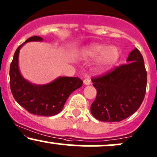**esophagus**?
<instances>
[{
  "mask_svg": "<svg viewBox=\"0 0 157 157\" xmlns=\"http://www.w3.org/2000/svg\"><path fill=\"white\" fill-rule=\"evenodd\" d=\"M83 83L85 84V85H90V84L91 83V79H90V77H89V76L85 77V78H84L83 80Z\"/></svg>",
  "mask_w": 157,
  "mask_h": 157,
  "instance_id": "34e87169",
  "label": "esophagus"
}]
</instances>
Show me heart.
I'll return each mask as SVG.
<instances>
[{"label":"heart","mask_w":157,"mask_h":157,"mask_svg":"<svg viewBox=\"0 0 157 157\" xmlns=\"http://www.w3.org/2000/svg\"><path fill=\"white\" fill-rule=\"evenodd\" d=\"M83 55L91 58L100 56L98 65L101 68H106L117 62L119 57V52L116 47H109L104 44H94L85 49Z\"/></svg>","instance_id":"obj_1"}]
</instances>
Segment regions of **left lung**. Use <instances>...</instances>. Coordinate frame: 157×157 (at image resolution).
Segmentation results:
<instances>
[{"label":"left lung","instance_id":"8db88e82","mask_svg":"<svg viewBox=\"0 0 157 157\" xmlns=\"http://www.w3.org/2000/svg\"><path fill=\"white\" fill-rule=\"evenodd\" d=\"M127 62L92 78L97 95L90 110L100 121H122L137 111L144 100L147 71L138 49L130 52Z\"/></svg>","mask_w":157,"mask_h":157}]
</instances>
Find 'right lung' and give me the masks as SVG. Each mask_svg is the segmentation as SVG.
<instances>
[{"label":"right lung","mask_w":157,"mask_h":157,"mask_svg":"<svg viewBox=\"0 0 157 157\" xmlns=\"http://www.w3.org/2000/svg\"><path fill=\"white\" fill-rule=\"evenodd\" d=\"M42 37L33 36L26 40L15 52L10 67V84L15 100L30 113L50 117L63 108L69 95L81 87L83 80L78 77H61L47 85H34L21 75L18 65L19 49L29 41H41Z\"/></svg>","instance_id":"1"}]
</instances>
